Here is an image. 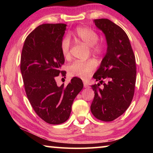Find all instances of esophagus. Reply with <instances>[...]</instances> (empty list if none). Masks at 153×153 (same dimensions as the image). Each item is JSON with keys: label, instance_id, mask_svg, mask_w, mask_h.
Listing matches in <instances>:
<instances>
[{"label": "esophagus", "instance_id": "esophagus-1", "mask_svg": "<svg viewBox=\"0 0 153 153\" xmlns=\"http://www.w3.org/2000/svg\"><path fill=\"white\" fill-rule=\"evenodd\" d=\"M83 84H84V88H88V85L87 82H86V81H84V82H83Z\"/></svg>", "mask_w": 153, "mask_h": 153}]
</instances>
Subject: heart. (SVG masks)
I'll use <instances>...</instances> for the list:
<instances>
[{"instance_id":"1","label":"heart","mask_w":153,"mask_h":153,"mask_svg":"<svg viewBox=\"0 0 153 153\" xmlns=\"http://www.w3.org/2000/svg\"><path fill=\"white\" fill-rule=\"evenodd\" d=\"M74 35L77 39L90 46V51L94 55L100 56L105 51V45L98 42V35L94 30L87 27H79L75 31ZM61 51L65 59L70 56L71 42L68 37L62 39L60 45ZM97 67V62L94 59L82 61H76L69 66L68 71L71 76H77L86 79L90 76Z\"/></svg>"}]
</instances>
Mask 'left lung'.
Instances as JSON below:
<instances>
[{"mask_svg": "<svg viewBox=\"0 0 153 153\" xmlns=\"http://www.w3.org/2000/svg\"><path fill=\"white\" fill-rule=\"evenodd\" d=\"M98 29L105 33L107 53L93 77L104 83L92 86L94 97L90 110L94 117L112 121L128 109L133 99L136 78V59L128 35L122 28L108 19H94Z\"/></svg>", "mask_w": 153, "mask_h": 153, "instance_id": "obj_1", "label": "left lung"}]
</instances>
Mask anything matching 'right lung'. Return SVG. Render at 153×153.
<instances>
[{"label":"right lung","instance_id":"1","mask_svg":"<svg viewBox=\"0 0 153 153\" xmlns=\"http://www.w3.org/2000/svg\"><path fill=\"white\" fill-rule=\"evenodd\" d=\"M66 24H45L25 38L21 55L20 69L25 91L31 105L45 122L56 125L68 120L73 102L83 88L81 79L74 77L65 87L57 86L56 76L65 58L61 51Z\"/></svg>","mask_w":153,"mask_h":153}]
</instances>
